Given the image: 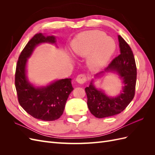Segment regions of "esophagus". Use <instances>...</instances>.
<instances>
[{
	"label": "esophagus",
	"mask_w": 155,
	"mask_h": 155,
	"mask_svg": "<svg viewBox=\"0 0 155 155\" xmlns=\"http://www.w3.org/2000/svg\"><path fill=\"white\" fill-rule=\"evenodd\" d=\"M87 80V77L85 74H79L77 76L76 81L79 84H83Z\"/></svg>",
	"instance_id": "34e87169"
}]
</instances>
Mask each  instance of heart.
<instances>
[{
	"instance_id": "1",
	"label": "heart",
	"mask_w": 155,
	"mask_h": 155,
	"mask_svg": "<svg viewBox=\"0 0 155 155\" xmlns=\"http://www.w3.org/2000/svg\"><path fill=\"white\" fill-rule=\"evenodd\" d=\"M115 49L116 45L113 39L97 30L81 33L72 43V50L75 54L81 57L88 55L87 63L93 70L104 67Z\"/></svg>"
}]
</instances>
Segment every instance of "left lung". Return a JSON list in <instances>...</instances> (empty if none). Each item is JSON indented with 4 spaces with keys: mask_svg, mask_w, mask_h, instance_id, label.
Segmentation results:
<instances>
[{
    "mask_svg": "<svg viewBox=\"0 0 155 155\" xmlns=\"http://www.w3.org/2000/svg\"><path fill=\"white\" fill-rule=\"evenodd\" d=\"M118 41L120 54L112 61L105 71L96 74L95 76L105 72H116L122 79L124 85L120 94L115 97L107 96L104 91L94 87L93 80L89 87L85 88L88 109L97 118L120 114L134 97L137 74L134 57L129 45L120 35H118Z\"/></svg>",
    "mask_w": 155,
    "mask_h": 155,
    "instance_id": "left-lung-1",
    "label": "left lung"
}]
</instances>
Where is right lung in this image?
<instances>
[{
  "label": "right lung",
  "instance_id": "1",
  "mask_svg": "<svg viewBox=\"0 0 155 155\" xmlns=\"http://www.w3.org/2000/svg\"><path fill=\"white\" fill-rule=\"evenodd\" d=\"M43 43H55V37L39 33L22 50L16 66L15 85L18 103L26 112L36 119L54 121L63 114L68 96L74 88L70 78L59 79L43 87H35L28 81L26 75L28 58L36 46Z\"/></svg>",
  "mask_w": 155,
  "mask_h": 155
}]
</instances>
